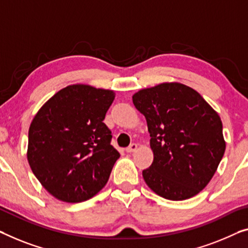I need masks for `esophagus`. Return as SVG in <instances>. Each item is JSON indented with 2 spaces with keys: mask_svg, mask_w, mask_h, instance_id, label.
I'll list each match as a JSON object with an SVG mask.
<instances>
[{
  "mask_svg": "<svg viewBox=\"0 0 248 248\" xmlns=\"http://www.w3.org/2000/svg\"><path fill=\"white\" fill-rule=\"evenodd\" d=\"M137 148H138V145H137V143H131L130 146L125 148V151H127V153H134V151L137 150Z\"/></svg>",
  "mask_w": 248,
  "mask_h": 248,
  "instance_id": "esophagus-1",
  "label": "esophagus"
}]
</instances>
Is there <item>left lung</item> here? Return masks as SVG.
Returning a JSON list of instances; mask_svg holds the SVG:
<instances>
[{"instance_id": "obj_1", "label": "left lung", "mask_w": 248, "mask_h": 248, "mask_svg": "<svg viewBox=\"0 0 248 248\" xmlns=\"http://www.w3.org/2000/svg\"><path fill=\"white\" fill-rule=\"evenodd\" d=\"M145 116L154 161L142 170L157 195L184 201L197 195L213 178L225 153L223 124L194 89L161 83L132 97Z\"/></svg>"}]
</instances>
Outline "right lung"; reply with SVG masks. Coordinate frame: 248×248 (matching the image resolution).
Returning a JSON list of instances; mask_svg holds the SVG:
<instances>
[{
    "mask_svg": "<svg viewBox=\"0 0 248 248\" xmlns=\"http://www.w3.org/2000/svg\"><path fill=\"white\" fill-rule=\"evenodd\" d=\"M111 90L73 84L57 92L29 129L28 160L42 186L66 202L88 201L109 179L120 157L103 123Z\"/></svg>",
    "mask_w": 248,
    "mask_h": 248,
    "instance_id": "right-lung-1",
    "label": "right lung"
}]
</instances>
